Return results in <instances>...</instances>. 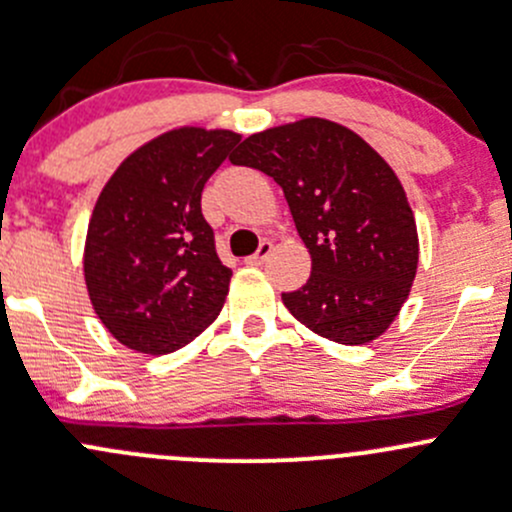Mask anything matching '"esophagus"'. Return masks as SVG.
<instances>
[{
	"mask_svg": "<svg viewBox=\"0 0 512 512\" xmlns=\"http://www.w3.org/2000/svg\"><path fill=\"white\" fill-rule=\"evenodd\" d=\"M272 255V242L270 240H262L260 242V250L255 252V255H250L245 260V265H250V267H260V265H265V260L267 257Z\"/></svg>",
	"mask_w": 512,
	"mask_h": 512,
	"instance_id": "esophagus-1",
	"label": "esophagus"
}]
</instances>
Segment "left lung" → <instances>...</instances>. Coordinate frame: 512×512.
Masks as SVG:
<instances>
[{"mask_svg": "<svg viewBox=\"0 0 512 512\" xmlns=\"http://www.w3.org/2000/svg\"><path fill=\"white\" fill-rule=\"evenodd\" d=\"M282 186L311 277L282 294L292 316L328 341L383 336L410 297L419 240L390 164L348 127L321 117L250 134L230 157Z\"/></svg>", "mask_w": 512, "mask_h": 512, "instance_id": "1", "label": "left lung"}]
</instances>
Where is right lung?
<instances>
[{
  "mask_svg": "<svg viewBox=\"0 0 512 512\" xmlns=\"http://www.w3.org/2000/svg\"><path fill=\"white\" fill-rule=\"evenodd\" d=\"M240 134L179 127L117 166L93 208L83 272L107 331L139 353L164 355L213 324L230 287L201 193Z\"/></svg>",
  "mask_w": 512,
  "mask_h": 512,
  "instance_id": "add662e5",
  "label": "right lung"
}]
</instances>
